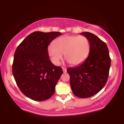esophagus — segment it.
<instances>
[{
  "mask_svg": "<svg viewBox=\"0 0 124 124\" xmlns=\"http://www.w3.org/2000/svg\"><path fill=\"white\" fill-rule=\"evenodd\" d=\"M62 70H63V72H64V73H66V68H64V67H63V68H62Z\"/></svg>",
  "mask_w": 124,
  "mask_h": 124,
  "instance_id": "34e87169",
  "label": "esophagus"
}]
</instances>
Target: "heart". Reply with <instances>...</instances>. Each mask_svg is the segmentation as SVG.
Here are the masks:
<instances>
[{"label": "heart", "mask_w": 124, "mask_h": 124, "mask_svg": "<svg viewBox=\"0 0 124 124\" xmlns=\"http://www.w3.org/2000/svg\"><path fill=\"white\" fill-rule=\"evenodd\" d=\"M90 51V43L86 37L64 35L54 41V45L48 48V53L52 62L58 65L63 58L70 65L76 66L86 60Z\"/></svg>", "instance_id": "b5f03b06"}]
</instances>
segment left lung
Wrapping results in <instances>:
<instances>
[{
	"instance_id": "8db88e82",
	"label": "left lung",
	"mask_w": 124,
	"mask_h": 124,
	"mask_svg": "<svg viewBox=\"0 0 124 124\" xmlns=\"http://www.w3.org/2000/svg\"><path fill=\"white\" fill-rule=\"evenodd\" d=\"M80 34L90 43L89 56L82 63L67 69L70 75L72 92L80 98H88L96 94L106 85L111 66L109 51L106 44L89 32Z\"/></svg>"
}]
</instances>
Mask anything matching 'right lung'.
Here are the masks:
<instances>
[{
	"instance_id": "1",
	"label": "right lung",
	"mask_w": 124,
	"mask_h": 124,
	"mask_svg": "<svg viewBox=\"0 0 124 124\" xmlns=\"http://www.w3.org/2000/svg\"><path fill=\"white\" fill-rule=\"evenodd\" d=\"M61 34L59 32L35 31L28 35L15 51L13 76L21 92L31 100H46L55 93L63 70L49 59L48 46Z\"/></svg>"
}]
</instances>
